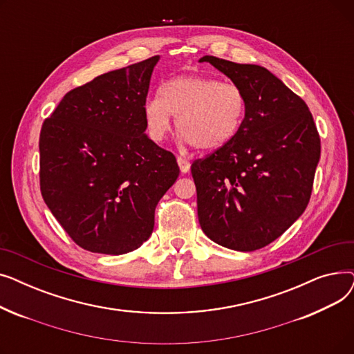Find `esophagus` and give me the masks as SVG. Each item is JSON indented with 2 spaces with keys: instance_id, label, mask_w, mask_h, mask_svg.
<instances>
[{
  "instance_id": "obj_1",
  "label": "esophagus",
  "mask_w": 354,
  "mask_h": 354,
  "mask_svg": "<svg viewBox=\"0 0 354 354\" xmlns=\"http://www.w3.org/2000/svg\"><path fill=\"white\" fill-rule=\"evenodd\" d=\"M178 165H179V169H180L182 174L189 172V169H191V162H189L187 158L178 156Z\"/></svg>"
}]
</instances>
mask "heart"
<instances>
[{
    "label": "heart",
    "mask_w": 354,
    "mask_h": 354,
    "mask_svg": "<svg viewBox=\"0 0 354 354\" xmlns=\"http://www.w3.org/2000/svg\"><path fill=\"white\" fill-rule=\"evenodd\" d=\"M247 97L235 83L209 76L187 74L167 80L160 96L143 107L147 135L162 142L171 130L172 116L178 132L201 151H216L228 145L244 122Z\"/></svg>",
    "instance_id": "b5f03b06"
}]
</instances>
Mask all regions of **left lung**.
Masks as SVG:
<instances>
[{"label":"left lung","mask_w":354,"mask_h":354,"mask_svg":"<svg viewBox=\"0 0 354 354\" xmlns=\"http://www.w3.org/2000/svg\"><path fill=\"white\" fill-rule=\"evenodd\" d=\"M244 90L247 113L235 138L191 166L198 218L214 243L255 251L304 212L320 159V136L306 102L267 68L205 55Z\"/></svg>","instance_id":"obj_1"}]
</instances>
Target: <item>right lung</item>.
I'll return each mask as SVG.
<instances>
[{
    "label": "right lung",
    "instance_id": "add662e5",
    "mask_svg": "<svg viewBox=\"0 0 354 354\" xmlns=\"http://www.w3.org/2000/svg\"><path fill=\"white\" fill-rule=\"evenodd\" d=\"M159 55L70 90L43 123L40 189L83 250L120 255L151 236L155 208L179 176L146 136L143 107Z\"/></svg>",
    "mask_w": 354,
    "mask_h": 354
}]
</instances>
